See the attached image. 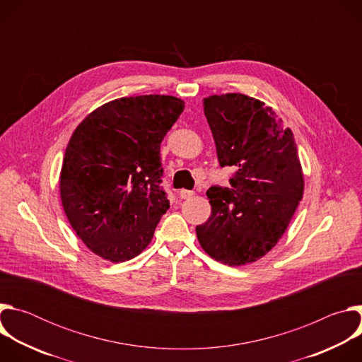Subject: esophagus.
I'll return each mask as SVG.
<instances>
[{
    "mask_svg": "<svg viewBox=\"0 0 362 362\" xmlns=\"http://www.w3.org/2000/svg\"><path fill=\"white\" fill-rule=\"evenodd\" d=\"M179 194H180V197H182V199H190L192 196H194V192H193V190L182 189V190L179 192Z\"/></svg>",
    "mask_w": 362,
    "mask_h": 362,
    "instance_id": "1",
    "label": "esophagus"
}]
</instances>
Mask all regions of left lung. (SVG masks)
Listing matches in <instances>:
<instances>
[{
  "instance_id": "1",
  "label": "left lung",
  "mask_w": 362,
  "mask_h": 362,
  "mask_svg": "<svg viewBox=\"0 0 362 362\" xmlns=\"http://www.w3.org/2000/svg\"><path fill=\"white\" fill-rule=\"evenodd\" d=\"M221 166H235L232 189L206 196L211 216L196 226L215 261L242 267L265 256L285 233L303 196V172L293 133L264 101L240 93L203 98Z\"/></svg>"
}]
</instances>
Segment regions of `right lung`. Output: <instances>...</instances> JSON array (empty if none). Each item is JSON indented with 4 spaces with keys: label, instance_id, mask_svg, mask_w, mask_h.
Listing matches in <instances>:
<instances>
[{
    "label": "right lung",
    "instance_id": "right-lung-1",
    "mask_svg": "<svg viewBox=\"0 0 362 362\" xmlns=\"http://www.w3.org/2000/svg\"><path fill=\"white\" fill-rule=\"evenodd\" d=\"M185 101L173 95L122 97L97 107L73 132L60 172L64 214L83 243L113 264L151 242L169 209L160 143Z\"/></svg>",
    "mask_w": 362,
    "mask_h": 362
}]
</instances>
